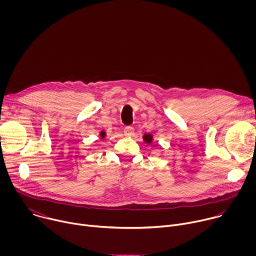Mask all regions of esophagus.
Here are the masks:
<instances>
[{
    "instance_id": "esophagus-1",
    "label": "esophagus",
    "mask_w": 256,
    "mask_h": 256,
    "mask_svg": "<svg viewBox=\"0 0 256 256\" xmlns=\"http://www.w3.org/2000/svg\"><path fill=\"white\" fill-rule=\"evenodd\" d=\"M124 134L128 136H132L134 134V128L132 126H128L124 128Z\"/></svg>"
}]
</instances>
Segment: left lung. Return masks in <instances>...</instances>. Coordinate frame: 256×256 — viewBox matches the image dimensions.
<instances>
[{
    "instance_id": "1",
    "label": "left lung",
    "mask_w": 256,
    "mask_h": 256,
    "mask_svg": "<svg viewBox=\"0 0 256 256\" xmlns=\"http://www.w3.org/2000/svg\"><path fill=\"white\" fill-rule=\"evenodd\" d=\"M144 142H152V140H153V138H152V136H151L150 134H144Z\"/></svg>"
}]
</instances>
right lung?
Listing matches in <instances>:
<instances>
[{
    "mask_svg": "<svg viewBox=\"0 0 256 256\" xmlns=\"http://www.w3.org/2000/svg\"><path fill=\"white\" fill-rule=\"evenodd\" d=\"M100 136H101V138H103L104 136H105V132H101V134H100Z\"/></svg>",
    "mask_w": 256,
    "mask_h": 256,
    "instance_id": "1",
    "label": "right lung"
}]
</instances>
